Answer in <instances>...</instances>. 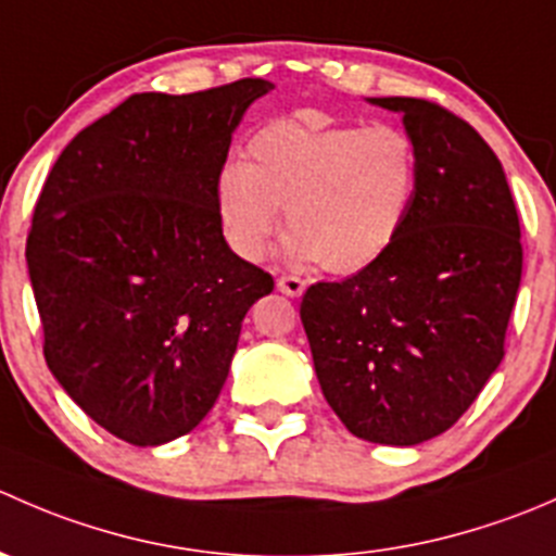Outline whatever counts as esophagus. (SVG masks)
Returning a JSON list of instances; mask_svg holds the SVG:
<instances>
[{"mask_svg": "<svg viewBox=\"0 0 556 556\" xmlns=\"http://www.w3.org/2000/svg\"><path fill=\"white\" fill-rule=\"evenodd\" d=\"M277 288H279V293L290 295V299H301L306 290V282L304 279L293 277V274H285V277L277 279Z\"/></svg>", "mask_w": 556, "mask_h": 556, "instance_id": "1", "label": "esophagus"}]
</instances>
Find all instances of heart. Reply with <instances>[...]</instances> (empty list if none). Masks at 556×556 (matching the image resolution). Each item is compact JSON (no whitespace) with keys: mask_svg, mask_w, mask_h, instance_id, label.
<instances>
[{"mask_svg":"<svg viewBox=\"0 0 556 556\" xmlns=\"http://www.w3.org/2000/svg\"><path fill=\"white\" fill-rule=\"evenodd\" d=\"M419 188L417 142L397 126L271 121L215 179V212L228 247L261 261L288 217V261L361 274L403 233Z\"/></svg>","mask_w":556,"mask_h":556,"instance_id":"heart-1","label":"heart"}]
</instances>
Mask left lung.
Instances as JSON below:
<instances>
[{
    "mask_svg": "<svg viewBox=\"0 0 556 556\" xmlns=\"http://www.w3.org/2000/svg\"><path fill=\"white\" fill-rule=\"evenodd\" d=\"M403 115L419 188L379 263L301 301L314 371L336 417L371 444L417 446L450 430L503 361L521 279L519 215L501 161L473 126L425 99Z\"/></svg>",
    "mask_w": 556,
    "mask_h": 556,
    "instance_id": "1",
    "label": "left lung"
}]
</instances>
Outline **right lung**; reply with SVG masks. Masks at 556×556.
Listing matches in <instances>:
<instances>
[{
	"mask_svg": "<svg viewBox=\"0 0 556 556\" xmlns=\"http://www.w3.org/2000/svg\"><path fill=\"white\" fill-rule=\"evenodd\" d=\"M271 83L137 93L83 128L42 185L26 263L55 382L134 446L190 433L226 384L242 319L274 290L220 231L215 179Z\"/></svg>",
	"mask_w": 556,
	"mask_h": 556,
	"instance_id": "1",
	"label": "right lung"
}]
</instances>
